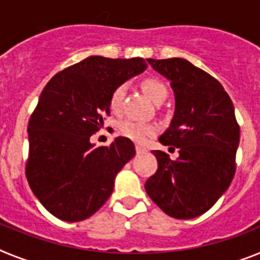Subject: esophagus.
Listing matches in <instances>:
<instances>
[{"instance_id":"esophagus-1","label":"esophagus","mask_w":260,"mask_h":260,"mask_svg":"<svg viewBox=\"0 0 260 260\" xmlns=\"http://www.w3.org/2000/svg\"><path fill=\"white\" fill-rule=\"evenodd\" d=\"M136 153L137 154H144V153H146V149L143 148V146L136 145Z\"/></svg>"}]
</instances>
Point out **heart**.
<instances>
[{"mask_svg": "<svg viewBox=\"0 0 260 260\" xmlns=\"http://www.w3.org/2000/svg\"><path fill=\"white\" fill-rule=\"evenodd\" d=\"M141 89L155 105H159L168 98V87L165 86L162 81L154 78V77L144 78L141 81ZM125 91H127V87L124 83H120L112 89L111 94H110V108L114 112H119L121 110L124 98H125ZM155 132H157V128H155L154 124L140 123V121L131 120V119L123 120L119 124V133L121 136L128 137V139L137 141V143H143V141H145L146 137L153 136Z\"/></svg>", "mask_w": 260, "mask_h": 260, "instance_id": "heart-1", "label": "heart"}]
</instances>
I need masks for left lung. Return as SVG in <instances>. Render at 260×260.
Masks as SVG:
<instances>
[{
  "label": "left lung",
  "mask_w": 260,
  "mask_h": 260,
  "mask_svg": "<svg viewBox=\"0 0 260 260\" xmlns=\"http://www.w3.org/2000/svg\"><path fill=\"white\" fill-rule=\"evenodd\" d=\"M148 61L175 92V114L159 143L177 146L179 157L153 150L158 169L145 189L171 217H198L213 207L236 174L239 124L233 102L214 77L184 58Z\"/></svg>",
  "instance_id": "1"
}]
</instances>
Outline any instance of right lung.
Wrapping results in <instances>:
<instances>
[{"label": "right lung", "mask_w": 260, "mask_h": 260, "mask_svg": "<svg viewBox=\"0 0 260 260\" xmlns=\"http://www.w3.org/2000/svg\"><path fill=\"white\" fill-rule=\"evenodd\" d=\"M146 68L141 57L91 56L65 68L43 89L28 121L26 178L43 207L62 221L95 213L116 174L135 155L127 137L94 148L90 137L110 115L112 89Z\"/></svg>", "instance_id": "obj_1"}]
</instances>
